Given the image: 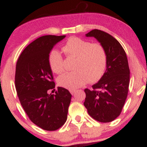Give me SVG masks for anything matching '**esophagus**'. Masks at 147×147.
Here are the masks:
<instances>
[{
  "label": "esophagus",
  "mask_w": 147,
  "mask_h": 147,
  "mask_svg": "<svg viewBox=\"0 0 147 147\" xmlns=\"http://www.w3.org/2000/svg\"><path fill=\"white\" fill-rule=\"evenodd\" d=\"M70 93L72 94V95H74V94L75 93V90H70Z\"/></svg>",
  "instance_id": "1"
}]
</instances>
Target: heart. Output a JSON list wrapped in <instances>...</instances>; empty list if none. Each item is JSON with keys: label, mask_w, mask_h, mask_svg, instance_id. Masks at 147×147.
<instances>
[{"label": "heart", "mask_w": 147, "mask_h": 147, "mask_svg": "<svg viewBox=\"0 0 147 147\" xmlns=\"http://www.w3.org/2000/svg\"><path fill=\"white\" fill-rule=\"evenodd\" d=\"M61 50L67 58H75L72 70L57 79L60 86L75 90L88 82L94 84L99 82L106 70L107 55L104 47L99 43H92L79 37H70ZM48 64L56 74L64 71L63 59L60 52L52 50L48 55Z\"/></svg>", "instance_id": "b5f03b06"}]
</instances>
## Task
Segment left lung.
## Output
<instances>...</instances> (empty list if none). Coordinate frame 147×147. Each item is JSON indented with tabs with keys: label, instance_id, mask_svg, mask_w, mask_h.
<instances>
[{
	"label": "left lung",
	"instance_id": "left-lung-1",
	"mask_svg": "<svg viewBox=\"0 0 147 147\" xmlns=\"http://www.w3.org/2000/svg\"><path fill=\"white\" fill-rule=\"evenodd\" d=\"M86 36L95 37L104 47L107 63L100 80L91 90H84V105L95 120L112 122L120 115L129 92L130 70L127 57L119 41L105 32L95 29Z\"/></svg>",
	"mask_w": 147,
	"mask_h": 147
}]
</instances>
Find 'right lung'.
Here are the masks:
<instances>
[{
  "instance_id": "add662e5",
  "label": "right lung",
  "mask_w": 147,
  "mask_h": 147,
  "mask_svg": "<svg viewBox=\"0 0 147 147\" xmlns=\"http://www.w3.org/2000/svg\"><path fill=\"white\" fill-rule=\"evenodd\" d=\"M65 36L36 38L24 49L16 63L15 87L21 106L30 120L45 131H56L65 124L71 101V94L64 88L48 93L55 90L48 55Z\"/></svg>"
}]
</instances>
